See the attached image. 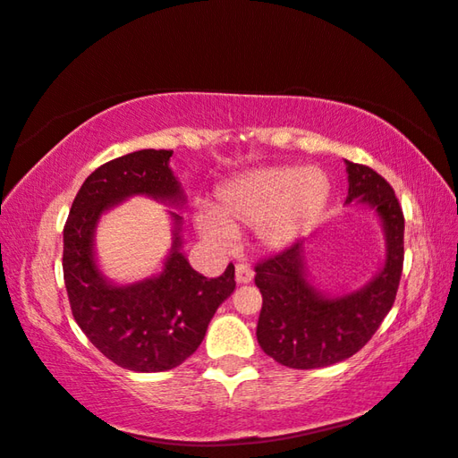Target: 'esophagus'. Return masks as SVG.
<instances>
[{"instance_id":"1","label":"esophagus","mask_w":458,"mask_h":458,"mask_svg":"<svg viewBox=\"0 0 458 458\" xmlns=\"http://www.w3.org/2000/svg\"><path fill=\"white\" fill-rule=\"evenodd\" d=\"M252 278H255V272H252L249 264H245V262L237 264V268H235L237 284H249V282H252Z\"/></svg>"}]
</instances>
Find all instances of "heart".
Returning a JSON list of instances; mask_svg holds the SVG:
<instances>
[{"instance_id":"b5f03b06","label":"heart","mask_w":458,"mask_h":458,"mask_svg":"<svg viewBox=\"0 0 458 458\" xmlns=\"http://www.w3.org/2000/svg\"><path fill=\"white\" fill-rule=\"evenodd\" d=\"M327 199L329 182L318 168L247 170L219 186L209 213L198 216V229L227 245L233 233L257 227L264 247L282 249L311 229Z\"/></svg>"}]
</instances>
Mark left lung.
I'll use <instances>...</instances> for the list:
<instances>
[{"instance_id":"left-lung-1","label":"left lung","mask_w":458,"mask_h":458,"mask_svg":"<svg viewBox=\"0 0 458 458\" xmlns=\"http://www.w3.org/2000/svg\"><path fill=\"white\" fill-rule=\"evenodd\" d=\"M347 203L376 209L386 233V262L367 286L329 298L311 286L306 247H290L255 267L262 293L257 325L260 349L288 369H321L352 357L392 310L403 267V213L392 186L370 166L347 160Z\"/></svg>"}]
</instances>
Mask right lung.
<instances>
[{"label": "right lung", "instance_id": "right-lung-1", "mask_svg": "<svg viewBox=\"0 0 458 458\" xmlns=\"http://www.w3.org/2000/svg\"><path fill=\"white\" fill-rule=\"evenodd\" d=\"M172 150L145 148L101 165L78 190L64 225L63 270L70 308L94 347L117 367L135 372L176 369L206 337L213 313L235 290V267L206 278L182 255V217L158 276L115 286L99 272L94 233L101 213L131 196L182 206Z\"/></svg>", "mask_w": 458, "mask_h": 458}]
</instances>
